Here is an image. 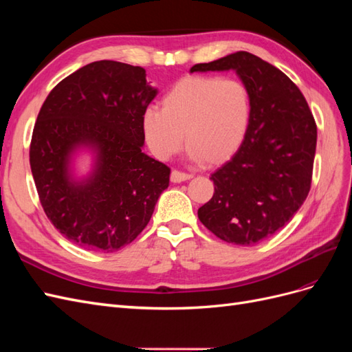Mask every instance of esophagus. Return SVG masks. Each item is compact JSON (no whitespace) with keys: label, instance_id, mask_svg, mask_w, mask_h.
Segmentation results:
<instances>
[{"label":"esophagus","instance_id":"34e87169","mask_svg":"<svg viewBox=\"0 0 352 352\" xmlns=\"http://www.w3.org/2000/svg\"><path fill=\"white\" fill-rule=\"evenodd\" d=\"M190 175L184 173V172H179V170H173L172 175H170V180H172L173 184H180V182H185V180H189Z\"/></svg>","mask_w":352,"mask_h":352}]
</instances>
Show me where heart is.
<instances>
[{"instance_id": "heart-1", "label": "heart", "mask_w": 352, "mask_h": 352, "mask_svg": "<svg viewBox=\"0 0 352 352\" xmlns=\"http://www.w3.org/2000/svg\"><path fill=\"white\" fill-rule=\"evenodd\" d=\"M250 120V92L241 80L192 76L179 80L164 95L162 109L148 107L141 126L158 160L182 150L185 135L189 158L214 166L239 150Z\"/></svg>"}]
</instances>
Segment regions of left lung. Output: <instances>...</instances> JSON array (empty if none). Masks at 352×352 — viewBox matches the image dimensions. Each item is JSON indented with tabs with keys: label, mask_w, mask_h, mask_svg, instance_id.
Instances as JSON below:
<instances>
[{
	"label": "left lung",
	"mask_w": 352,
	"mask_h": 352,
	"mask_svg": "<svg viewBox=\"0 0 352 352\" xmlns=\"http://www.w3.org/2000/svg\"><path fill=\"white\" fill-rule=\"evenodd\" d=\"M233 70L247 87L251 120L239 150L211 175L214 195L198 208L208 230L248 247L283 228L310 192L317 127L308 104L283 72L239 51L190 67Z\"/></svg>",
	"instance_id": "left-lung-1"
}]
</instances>
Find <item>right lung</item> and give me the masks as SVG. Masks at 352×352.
Returning a JSON list of instances; mask_svg holds the SVG:
<instances>
[{"label": "right lung", "instance_id": "1", "mask_svg": "<svg viewBox=\"0 0 352 352\" xmlns=\"http://www.w3.org/2000/svg\"><path fill=\"white\" fill-rule=\"evenodd\" d=\"M158 94L142 67L101 60L50 92L30 142V170L52 225L82 248L114 252L150 221L170 168L142 153V114ZM91 158L88 173L77 162Z\"/></svg>", "mask_w": 352, "mask_h": 352}]
</instances>
